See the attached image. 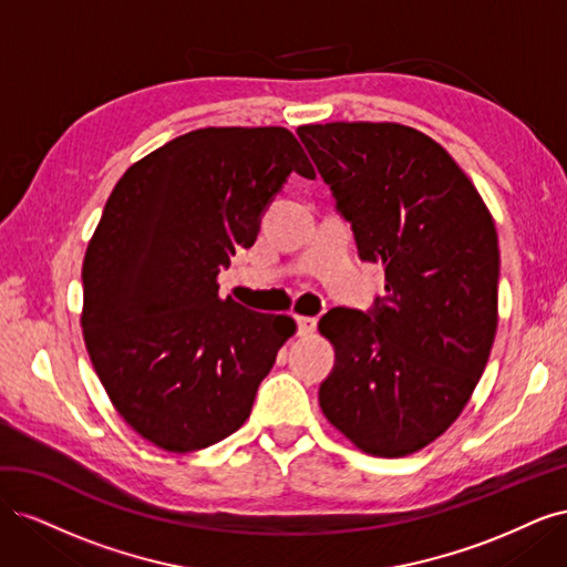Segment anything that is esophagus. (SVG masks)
I'll use <instances>...</instances> for the list:
<instances>
[{
	"label": "esophagus",
	"mask_w": 567,
	"mask_h": 567,
	"mask_svg": "<svg viewBox=\"0 0 567 567\" xmlns=\"http://www.w3.org/2000/svg\"><path fill=\"white\" fill-rule=\"evenodd\" d=\"M298 321V336H310L317 329V319L315 317H296Z\"/></svg>",
	"instance_id": "obj_1"
}]
</instances>
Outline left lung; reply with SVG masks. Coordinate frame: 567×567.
<instances>
[{"instance_id": "8db88e82", "label": "left lung", "mask_w": 567, "mask_h": 567, "mask_svg": "<svg viewBox=\"0 0 567 567\" xmlns=\"http://www.w3.org/2000/svg\"><path fill=\"white\" fill-rule=\"evenodd\" d=\"M298 136L359 257L385 265V296L367 312L336 307L319 321L336 346L319 404L367 454H414L456 421L489 359L499 288L492 215L423 132L329 123Z\"/></svg>"}]
</instances>
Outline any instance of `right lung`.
Masks as SVG:
<instances>
[{"instance_id": "1", "label": "right lung", "mask_w": 567, "mask_h": 567, "mask_svg": "<svg viewBox=\"0 0 567 567\" xmlns=\"http://www.w3.org/2000/svg\"><path fill=\"white\" fill-rule=\"evenodd\" d=\"M315 169L284 127H205L120 177L82 265V333L101 385L167 452L225 440L296 321L219 298L217 274L250 248L288 175Z\"/></svg>"}]
</instances>
